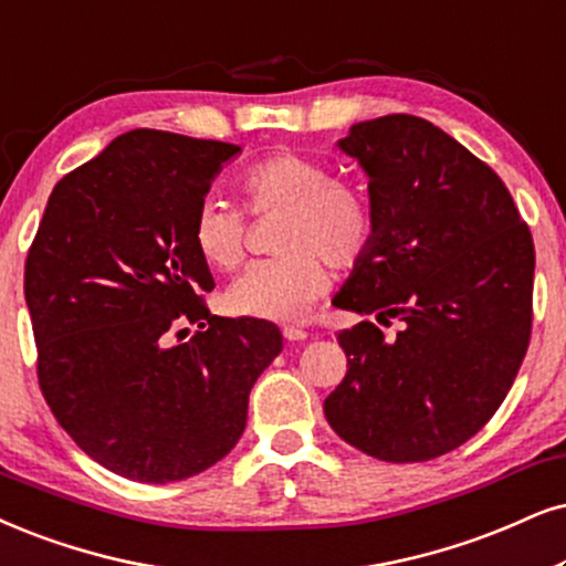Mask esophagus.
I'll list each match as a JSON object with an SVG mask.
<instances>
[{"label": "esophagus", "mask_w": 566, "mask_h": 566, "mask_svg": "<svg viewBox=\"0 0 566 566\" xmlns=\"http://www.w3.org/2000/svg\"><path fill=\"white\" fill-rule=\"evenodd\" d=\"M282 334H284V339H290V342H305L307 339V332H305V328H300V326H284Z\"/></svg>", "instance_id": "34e87169"}]
</instances>
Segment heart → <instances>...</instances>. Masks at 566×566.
I'll list each match as a JSON object with an SVG mask.
<instances>
[{
    "label": "heart",
    "instance_id": "b5f03b06",
    "mask_svg": "<svg viewBox=\"0 0 566 566\" xmlns=\"http://www.w3.org/2000/svg\"><path fill=\"white\" fill-rule=\"evenodd\" d=\"M242 209L255 219L279 217V255L253 263L224 295L234 316L287 324L328 290V263L353 269L376 240V213L366 192L334 180L332 167L295 151H276L242 171ZM192 248L217 271L238 269L245 259V213L219 200H203L192 213Z\"/></svg>",
    "mask_w": 566,
    "mask_h": 566
}]
</instances>
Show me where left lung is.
<instances>
[{
    "instance_id": "8db88e82",
    "label": "left lung",
    "mask_w": 566,
    "mask_h": 566,
    "mask_svg": "<svg viewBox=\"0 0 566 566\" xmlns=\"http://www.w3.org/2000/svg\"><path fill=\"white\" fill-rule=\"evenodd\" d=\"M339 148L370 177L376 240L334 305L402 328H342L347 374L326 420L376 460H436L489 423L525 360L531 227L502 177L428 119L386 114Z\"/></svg>"
}]
</instances>
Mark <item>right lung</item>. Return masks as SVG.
Returning a JSON list of instances; mask_svg holds the SVG:
<instances>
[{
  "label": "right lung",
  "mask_w": 566,
  "mask_h": 566,
  "mask_svg": "<svg viewBox=\"0 0 566 566\" xmlns=\"http://www.w3.org/2000/svg\"><path fill=\"white\" fill-rule=\"evenodd\" d=\"M238 151L148 127L119 135L56 182L28 250L41 395L91 460L130 481H185L230 454L255 378L282 353L271 321L211 316L213 276L190 240Z\"/></svg>",
  "instance_id": "obj_1"
}]
</instances>
